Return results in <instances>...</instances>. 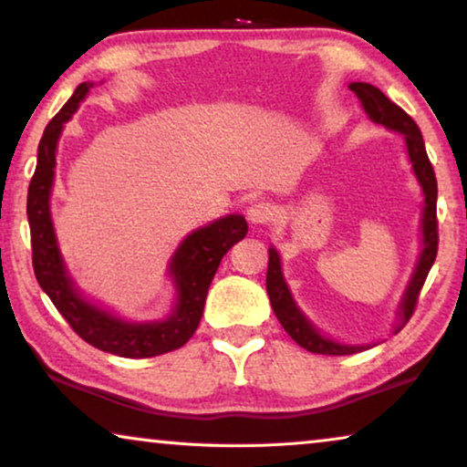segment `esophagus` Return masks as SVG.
<instances>
[{
    "label": "esophagus",
    "mask_w": 467,
    "mask_h": 467,
    "mask_svg": "<svg viewBox=\"0 0 467 467\" xmlns=\"http://www.w3.org/2000/svg\"><path fill=\"white\" fill-rule=\"evenodd\" d=\"M246 217L253 225H267L275 217V208L272 202H254L246 211Z\"/></svg>",
    "instance_id": "34e87169"
}]
</instances>
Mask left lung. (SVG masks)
Masks as SVG:
<instances>
[{"label": "left lung", "instance_id": "8db88e82", "mask_svg": "<svg viewBox=\"0 0 467 467\" xmlns=\"http://www.w3.org/2000/svg\"><path fill=\"white\" fill-rule=\"evenodd\" d=\"M349 90L356 92V97L362 100L364 111L368 113V118L377 121V124H383L391 128V130H398L404 134L407 139V150L409 158L413 161V171L417 174L419 183L423 187L425 193V208H423V253L419 256L417 269L413 274V280H410V286L404 295L402 301V327L410 320V316L415 314L419 293H421L423 282L428 278L431 265H434L436 254H438V219H436V198H438V183L434 168H431V161L428 158V151H425L423 137L415 119L409 116L407 111L400 109L396 103L385 97L379 88L354 82L349 84ZM267 295L269 301H272V309L275 317H278L284 330L293 337V341L299 343L303 349L312 351V354H324V356H349L358 354L364 348H351V346H339V343H333L330 339H324V337L317 333V330L309 324L303 314L296 309L293 296L288 293L286 282L282 278L280 269V256L274 248H269V265H267Z\"/></svg>", "mask_w": 467, "mask_h": 467}]
</instances>
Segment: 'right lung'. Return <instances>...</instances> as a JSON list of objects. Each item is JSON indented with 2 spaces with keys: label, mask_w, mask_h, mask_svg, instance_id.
<instances>
[{
  "label": "right lung",
  "mask_w": 467,
  "mask_h": 467,
  "mask_svg": "<svg viewBox=\"0 0 467 467\" xmlns=\"http://www.w3.org/2000/svg\"><path fill=\"white\" fill-rule=\"evenodd\" d=\"M92 84H79L63 109L46 126L37 147V166L26 193V217L31 227V259L39 286L50 296L54 307L69 322V327L92 348L121 358H151L179 349L192 339L198 328L208 295V286L227 250L248 234V223L242 214H229L211 225L198 229L179 246L171 263V274L177 280L179 303L174 314L164 322L132 324L118 320L99 307L86 303L67 278L57 238L50 221V189L57 166V143L63 124L78 109Z\"/></svg>",
  "instance_id": "obj_1"
}]
</instances>
